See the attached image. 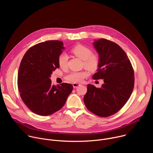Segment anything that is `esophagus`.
<instances>
[{
	"label": "esophagus",
	"mask_w": 153,
	"mask_h": 153,
	"mask_svg": "<svg viewBox=\"0 0 153 153\" xmlns=\"http://www.w3.org/2000/svg\"><path fill=\"white\" fill-rule=\"evenodd\" d=\"M73 87H74V88H77L78 86H80V84H79V83H73Z\"/></svg>",
	"instance_id": "esophagus-1"
}]
</instances>
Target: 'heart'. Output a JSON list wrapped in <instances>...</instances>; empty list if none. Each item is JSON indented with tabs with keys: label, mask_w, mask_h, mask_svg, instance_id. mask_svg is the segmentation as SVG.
I'll return each mask as SVG.
<instances>
[{
	"label": "heart",
	"mask_w": 153,
	"mask_h": 153,
	"mask_svg": "<svg viewBox=\"0 0 153 153\" xmlns=\"http://www.w3.org/2000/svg\"><path fill=\"white\" fill-rule=\"evenodd\" d=\"M71 51L76 56L83 60V66L89 70L95 71L99 66L100 57L97 54L93 53L91 48L82 44L75 45ZM68 56L67 53H62L58 57V63L60 68H64L67 66ZM89 72L86 70L80 71H71L65 78L67 80L75 83H80L89 76Z\"/></svg>",
	"instance_id": "heart-1"
}]
</instances>
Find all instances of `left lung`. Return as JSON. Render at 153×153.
Here are the masks:
<instances>
[{
    "label": "left lung",
    "mask_w": 153,
    "mask_h": 153,
    "mask_svg": "<svg viewBox=\"0 0 153 153\" xmlns=\"http://www.w3.org/2000/svg\"><path fill=\"white\" fill-rule=\"evenodd\" d=\"M100 57L97 72L93 79H103L101 88L87 85L85 105L93 114L107 117L117 113L133 92L134 73L128 57L117 43L105 39L94 42Z\"/></svg>",
    "instance_id": "1"
}]
</instances>
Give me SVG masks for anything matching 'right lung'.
Returning <instances> with one entry per match:
<instances>
[{"mask_svg":"<svg viewBox=\"0 0 153 153\" xmlns=\"http://www.w3.org/2000/svg\"><path fill=\"white\" fill-rule=\"evenodd\" d=\"M63 42L47 40L31 47L21 60L17 86L20 97L34 113L47 116L60 110L73 91L71 84L53 85L50 77L59 68Z\"/></svg>","mask_w":153,"mask_h":153,"instance_id":"1","label":"right lung"}]
</instances>
